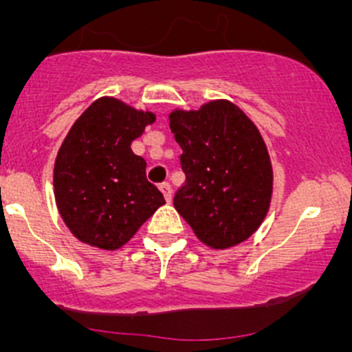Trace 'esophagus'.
<instances>
[{"mask_svg": "<svg viewBox=\"0 0 352 352\" xmlns=\"http://www.w3.org/2000/svg\"><path fill=\"white\" fill-rule=\"evenodd\" d=\"M160 190H162L163 196H165L166 202L172 201V187H170L168 182H162V184H160Z\"/></svg>", "mask_w": 352, "mask_h": 352, "instance_id": "34e87169", "label": "esophagus"}]
</instances>
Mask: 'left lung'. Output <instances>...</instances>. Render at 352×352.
Returning <instances> with one entry per match:
<instances>
[{
	"label": "left lung",
	"mask_w": 352,
	"mask_h": 352,
	"mask_svg": "<svg viewBox=\"0 0 352 352\" xmlns=\"http://www.w3.org/2000/svg\"><path fill=\"white\" fill-rule=\"evenodd\" d=\"M168 119L186 172L173 197L177 212L214 250L250 239L267 216L274 182L261 131L225 98L197 110L175 109Z\"/></svg>",
	"instance_id": "obj_1"
}]
</instances>
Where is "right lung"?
I'll list each match as a JSON object with an SVG mask.
<instances>
[{
	"instance_id": "right-lung-1",
	"label": "right lung",
	"mask_w": 352,
	"mask_h": 352,
	"mask_svg": "<svg viewBox=\"0 0 352 352\" xmlns=\"http://www.w3.org/2000/svg\"><path fill=\"white\" fill-rule=\"evenodd\" d=\"M156 120L116 97H100L71 126L54 162V197L80 242L119 250L160 206L163 194L146 180V162L131 143Z\"/></svg>"
}]
</instances>
